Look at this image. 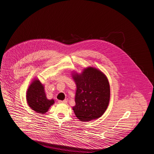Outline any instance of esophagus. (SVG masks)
<instances>
[{
  "label": "esophagus",
  "mask_w": 154,
  "mask_h": 154,
  "mask_svg": "<svg viewBox=\"0 0 154 154\" xmlns=\"http://www.w3.org/2000/svg\"><path fill=\"white\" fill-rule=\"evenodd\" d=\"M67 102H68V101H67L66 100H59V101H58V102H59V103H67Z\"/></svg>",
  "instance_id": "34e87169"
}]
</instances>
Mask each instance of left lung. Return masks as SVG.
Masks as SVG:
<instances>
[{"mask_svg": "<svg viewBox=\"0 0 154 154\" xmlns=\"http://www.w3.org/2000/svg\"><path fill=\"white\" fill-rule=\"evenodd\" d=\"M77 86L75 106L72 107L81 122L100 118L105 112L110 100V86L107 77L93 67L84 68L81 74L72 73Z\"/></svg>", "mask_w": 154, "mask_h": 154, "instance_id": "left-lung-1", "label": "left lung"}]
</instances>
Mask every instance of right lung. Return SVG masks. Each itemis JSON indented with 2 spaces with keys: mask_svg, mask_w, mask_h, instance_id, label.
<instances>
[{
  "mask_svg": "<svg viewBox=\"0 0 154 154\" xmlns=\"http://www.w3.org/2000/svg\"><path fill=\"white\" fill-rule=\"evenodd\" d=\"M27 104L31 109L38 113L45 114L54 103V100H48L44 90V86L38 79H35L27 91Z\"/></svg>",
  "mask_w": 154,
  "mask_h": 154,
  "instance_id": "obj_1",
  "label": "right lung"
}]
</instances>
